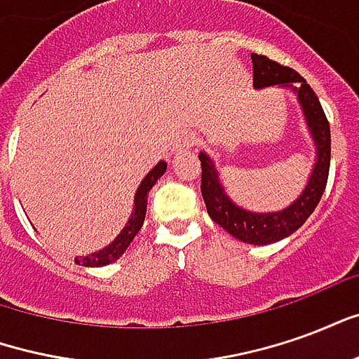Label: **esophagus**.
Masks as SVG:
<instances>
[{"label": "esophagus", "mask_w": 359, "mask_h": 359, "mask_svg": "<svg viewBox=\"0 0 359 359\" xmlns=\"http://www.w3.org/2000/svg\"><path fill=\"white\" fill-rule=\"evenodd\" d=\"M198 144V138H196L194 133H182L180 134V138L175 142V146H172V151L175 154H180V151H184V149H192Z\"/></svg>", "instance_id": "1"}]
</instances>
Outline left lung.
I'll return each instance as SVG.
<instances>
[{
    "instance_id": "8db88e82",
    "label": "left lung",
    "mask_w": 359,
    "mask_h": 359,
    "mask_svg": "<svg viewBox=\"0 0 359 359\" xmlns=\"http://www.w3.org/2000/svg\"><path fill=\"white\" fill-rule=\"evenodd\" d=\"M254 63V86L265 88L273 84H292L296 82V92L300 100L308 125L311 128V136L317 146V163L311 172L308 187L302 196L278 213H252L234 205L223 192L217 180V171L205 154H200L202 161V196L210 217L225 229L226 233L236 236L238 241L248 244H271L286 238L296 229H300L306 219L313 213L317 203L327 187L329 179V165H331V128L325 117V111L319 103V97L311 90L308 82L302 79L294 69L280 65L267 55L252 53Z\"/></svg>"
}]
</instances>
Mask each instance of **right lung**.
<instances>
[{
    "mask_svg": "<svg viewBox=\"0 0 359 359\" xmlns=\"http://www.w3.org/2000/svg\"><path fill=\"white\" fill-rule=\"evenodd\" d=\"M167 169V163L165 161H159V163L151 169V171L146 175V179L142 180L140 187H138V192H136V198H134V211L126 226L121 231L115 241L111 242L107 248L100 250L95 254H90V256L76 257L74 262L79 265H84V267H102V265H109L111 262H115L118 257L123 256L126 252V248L130 246V242L134 241V236L140 233L142 225H144V219H146V208H148V194L151 187L156 184L157 179L161 177Z\"/></svg>",
    "mask_w": 359,
    "mask_h": 359,
    "instance_id": "1",
    "label": "right lung"
}]
</instances>
